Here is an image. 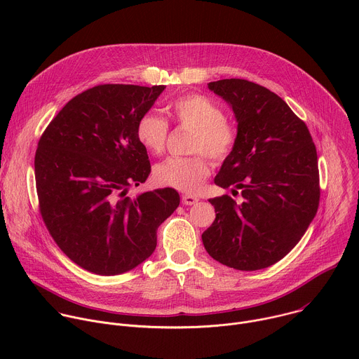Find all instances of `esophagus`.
I'll return each mask as SVG.
<instances>
[{"mask_svg": "<svg viewBox=\"0 0 359 359\" xmlns=\"http://www.w3.org/2000/svg\"><path fill=\"white\" fill-rule=\"evenodd\" d=\"M198 201V197L193 196V194H183L182 196V203L184 204V206H193V204H196Z\"/></svg>", "mask_w": 359, "mask_h": 359, "instance_id": "esophagus-1", "label": "esophagus"}]
</instances>
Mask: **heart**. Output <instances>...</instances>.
I'll return each mask as SVG.
<instances>
[{
	"instance_id": "b5f03b06",
	"label": "heart",
	"mask_w": 359,
	"mask_h": 359,
	"mask_svg": "<svg viewBox=\"0 0 359 359\" xmlns=\"http://www.w3.org/2000/svg\"><path fill=\"white\" fill-rule=\"evenodd\" d=\"M169 114L180 126L190 129L189 150L191 156H172L158 163L153 170L161 186L180 191H196L210 175L212 163L226 161L236 147L237 129L226 119L224 111L210 97L189 93L177 97L169 105ZM169 135L168 122L156 114L147 112L136 123L137 142L153 155H161Z\"/></svg>"
}]
</instances>
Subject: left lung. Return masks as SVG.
<instances>
[{"label":"left lung","instance_id":"8db88e82","mask_svg":"<svg viewBox=\"0 0 359 359\" xmlns=\"http://www.w3.org/2000/svg\"><path fill=\"white\" fill-rule=\"evenodd\" d=\"M208 85L238 123L236 147L215 183L233 193L241 189L243 201L210 198L216 219L201 240L219 263L262 270L285 257L317 215V149L306 125L270 89L237 78Z\"/></svg>","mask_w":359,"mask_h":359}]
</instances>
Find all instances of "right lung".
Here are the masks:
<instances>
[{
    "label": "right lung",
    "instance_id": "obj_1",
    "mask_svg": "<svg viewBox=\"0 0 359 359\" xmlns=\"http://www.w3.org/2000/svg\"><path fill=\"white\" fill-rule=\"evenodd\" d=\"M166 86L97 85L72 97L43 130L35 153L42 220L58 247L79 267L126 273L155 251L158 227L180 197L165 187L128 197L150 173L136 139L139 118Z\"/></svg>",
    "mask_w": 359,
    "mask_h": 359
}]
</instances>
